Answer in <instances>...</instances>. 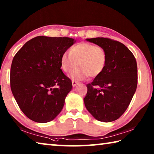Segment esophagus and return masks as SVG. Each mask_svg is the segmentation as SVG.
Masks as SVG:
<instances>
[{
    "instance_id": "obj_1",
    "label": "esophagus",
    "mask_w": 154,
    "mask_h": 154,
    "mask_svg": "<svg viewBox=\"0 0 154 154\" xmlns=\"http://www.w3.org/2000/svg\"><path fill=\"white\" fill-rule=\"evenodd\" d=\"M72 86L75 87V86H76V85L78 84V82H77V81L72 80Z\"/></svg>"
}]
</instances>
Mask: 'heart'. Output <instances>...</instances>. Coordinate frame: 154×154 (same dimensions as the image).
<instances>
[{"mask_svg": "<svg viewBox=\"0 0 154 154\" xmlns=\"http://www.w3.org/2000/svg\"><path fill=\"white\" fill-rule=\"evenodd\" d=\"M107 56L105 49L100 46L82 43L72 47L69 56L64 54L60 58V66L65 72H71L77 66L79 69L72 72V79L79 81L88 76L95 77L105 69Z\"/></svg>", "mask_w": 154, "mask_h": 154, "instance_id": "1", "label": "heart"}]
</instances>
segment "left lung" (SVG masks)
I'll use <instances>...</instances> for the list:
<instances>
[{"instance_id": "obj_1", "label": "left lung", "mask_w": 154, "mask_h": 154, "mask_svg": "<svg viewBox=\"0 0 154 154\" xmlns=\"http://www.w3.org/2000/svg\"><path fill=\"white\" fill-rule=\"evenodd\" d=\"M105 49V69L87 85L83 98L87 110L96 119L111 122L118 119L129 106L137 86V64L127 47L110 38H86Z\"/></svg>"}]
</instances>
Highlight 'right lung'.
<instances>
[{
    "label": "right lung",
    "instance_id": "right-lung-1",
    "mask_svg": "<svg viewBox=\"0 0 154 154\" xmlns=\"http://www.w3.org/2000/svg\"><path fill=\"white\" fill-rule=\"evenodd\" d=\"M76 41L38 36L28 41L13 59V95L27 118L38 123L55 119L64 105L72 82L62 72L60 58Z\"/></svg>",
    "mask_w": 154,
    "mask_h": 154
}]
</instances>
